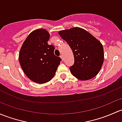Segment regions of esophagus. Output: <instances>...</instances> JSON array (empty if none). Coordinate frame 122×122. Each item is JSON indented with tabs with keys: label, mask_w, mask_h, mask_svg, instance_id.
Here are the masks:
<instances>
[{
	"label": "esophagus",
	"mask_w": 122,
	"mask_h": 122,
	"mask_svg": "<svg viewBox=\"0 0 122 122\" xmlns=\"http://www.w3.org/2000/svg\"><path fill=\"white\" fill-rule=\"evenodd\" d=\"M60 58H61L62 59V61H64V57H63V56H62V55H61V56H60Z\"/></svg>",
	"instance_id": "esophagus-1"
}]
</instances>
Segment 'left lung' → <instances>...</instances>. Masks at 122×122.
I'll return each mask as SVG.
<instances>
[{"label":"left lung","mask_w":122,"mask_h":122,"mask_svg":"<svg viewBox=\"0 0 122 122\" xmlns=\"http://www.w3.org/2000/svg\"><path fill=\"white\" fill-rule=\"evenodd\" d=\"M58 34L73 52L74 64L70 67L73 76L81 81L95 77L104 61L103 47L101 42L86 30L77 27L61 30Z\"/></svg>","instance_id":"left-lung-1"}]
</instances>
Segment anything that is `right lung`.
Segmentation results:
<instances>
[{
  "label": "right lung",
  "mask_w": 122,
  "mask_h": 122,
  "mask_svg": "<svg viewBox=\"0 0 122 122\" xmlns=\"http://www.w3.org/2000/svg\"><path fill=\"white\" fill-rule=\"evenodd\" d=\"M49 38V33L44 29L33 31L19 52V62L24 74L37 84L50 81L61 61V58L54 54V46L48 44Z\"/></svg>",
  "instance_id": "add662e5"
}]
</instances>
